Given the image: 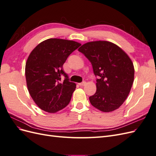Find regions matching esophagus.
Instances as JSON below:
<instances>
[{"instance_id": "obj_1", "label": "esophagus", "mask_w": 156, "mask_h": 156, "mask_svg": "<svg viewBox=\"0 0 156 156\" xmlns=\"http://www.w3.org/2000/svg\"><path fill=\"white\" fill-rule=\"evenodd\" d=\"M85 84H86V82L85 81H83V82H82L81 83H79V84L80 86H84V85H85Z\"/></svg>"}]
</instances>
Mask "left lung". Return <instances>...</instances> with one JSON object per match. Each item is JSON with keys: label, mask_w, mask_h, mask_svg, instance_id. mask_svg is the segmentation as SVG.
Segmentation results:
<instances>
[{"label": "left lung", "mask_w": 156, "mask_h": 156, "mask_svg": "<svg viewBox=\"0 0 156 156\" xmlns=\"http://www.w3.org/2000/svg\"><path fill=\"white\" fill-rule=\"evenodd\" d=\"M78 51L91 62L96 92L89 97L92 106L103 112L119 108L126 100L134 80L133 62L119 46L107 41H91Z\"/></svg>", "instance_id": "left-lung-1"}]
</instances>
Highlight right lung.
<instances>
[{
  "label": "right lung",
  "mask_w": 156,
  "mask_h": 156,
  "mask_svg": "<svg viewBox=\"0 0 156 156\" xmlns=\"http://www.w3.org/2000/svg\"><path fill=\"white\" fill-rule=\"evenodd\" d=\"M79 46L81 44L74 41L50 38L37 45L30 53L25 66L27 85L41 109L56 112L69 104L76 84L69 81L63 64Z\"/></svg>",
  "instance_id": "obj_1"
}]
</instances>
